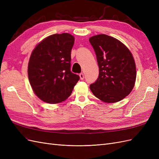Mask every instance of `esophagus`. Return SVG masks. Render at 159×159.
<instances>
[{
    "label": "esophagus",
    "instance_id": "1",
    "mask_svg": "<svg viewBox=\"0 0 159 159\" xmlns=\"http://www.w3.org/2000/svg\"><path fill=\"white\" fill-rule=\"evenodd\" d=\"M80 79H81V80H83L84 79V75L83 73H81V74H80Z\"/></svg>",
    "mask_w": 159,
    "mask_h": 159
}]
</instances>
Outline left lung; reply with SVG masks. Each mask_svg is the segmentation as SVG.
Instances as JSON below:
<instances>
[{
  "label": "left lung",
  "instance_id": "obj_1",
  "mask_svg": "<svg viewBox=\"0 0 159 159\" xmlns=\"http://www.w3.org/2000/svg\"><path fill=\"white\" fill-rule=\"evenodd\" d=\"M99 66V76L89 88L106 103H115L127 96L136 80V66L131 52L116 38L105 34L91 37Z\"/></svg>",
  "mask_w": 159,
  "mask_h": 159
}]
</instances>
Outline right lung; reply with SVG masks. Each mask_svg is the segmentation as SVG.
<instances>
[{"label":"right lung","instance_id":"1","mask_svg":"<svg viewBox=\"0 0 159 159\" xmlns=\"http://www.w3.org/2000/svg\"><path fill=\"white\" fill-rule=\"evenodd\" d=\"M74 37L68 33L46 38L32 52L28 66L30 84L43 102L57 103L68 98L80 76L70 71Z\"/></svg>","mask_w":159,"mask_h":159}]
</instances>
